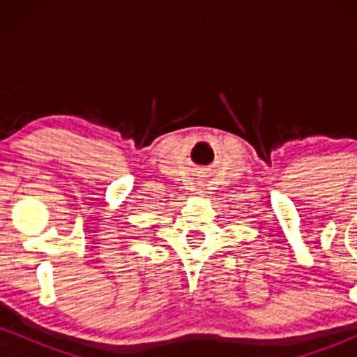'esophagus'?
I'll return each mask as SVG.
<instances>
[{
  "label": "esophagus",
  "mask_w": 357,
  "mask_h": 357,
  "mask_svg": "<svg viewBox=\"0 0 357 357\" xmlns=\"http://www.w3.org/2000/svg\"><path fill=\"white\" fill-rule=\"evenodd\" d=\"M199 195H204V192H206V191H204V188H199Z\"/></svg>",
  "instance_id": "1"
}]
</instances>
